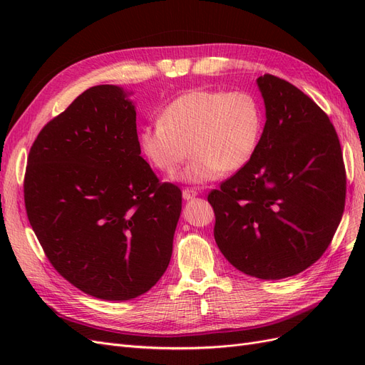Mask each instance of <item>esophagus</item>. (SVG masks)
I'll use <instances>...</instances> for the list:
<instances>
[{
	"label": "esophagus",
	"instance_id": "obj_1",
	"mask_svg": "<svg viewBox=\"0 0 365 365\" xmlns=\"http://www.w3.org/2000/svg\"><path fill=\"white\" fill-rule=\"evenodd\" d=\"M197 195V192L195 190V189H189V187H187V189H184L182 190V197L185 201H189V200H192V197H195Z\"/></svg>",
	"mask_w": 365,
	"mask_h": 365
}]
</instances>
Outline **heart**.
<instances>
[{"label": "heart", "mask_w": 365, "mask_h": 365, "mask_svg": "<svg viewBox=\"0 0 365 365\" xmlns=\"http://www.w3.org/2000/svg\"><path fill=\"white\" fill-rule=\"evenodd\" d=\"M263 123L262 105L250 91L192 90L165 105L160 120L141 126L138 146L164 173L193 153L181 178L201 184L244 169L259 149Z\"/></svg>", "instance_id": "1"}]
</instances>
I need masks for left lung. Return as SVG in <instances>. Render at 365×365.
Returning a JSON list of instances; mask_svg holds the SVG:
<instances>
[{
  "instance_id": "1",
  "label": "left lung",
  "mask_w": 365,
  "mask_h": 365,
  "mask_svg": "<svg viewBox=\"0 0 365 365\" xmlns=\"http://www.w3.org/2000/svg\"><path fill=\"white\" fill-rule=\"evenodd\" d=\"M257 85L267 108L259 149L207 200L225 259L252 277L279 280L329 248L344 213L346 168L332 121L311 97L272 74Z\"/></svg>"
}]
</instances>
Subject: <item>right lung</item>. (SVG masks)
Here are the masks:
<instances>
[{
  "mask_svg": "<svg viewBox=\"0 0 365 365\" xmlns=\"http://www.w3.org/2000/svg\"><path fill=\"white\" fill-rule=\"evenodd\" d=\"M137 114L123 90L97 85L33 141L24 175L30 225L62 277L123 302L168 269L182 193L140 155Z\"/></svg>",
  "mask_w": 365,
  "mask_h": 365,
  "instance_id": "obj_1",
  "label": "right lung"
}]
</instances>
